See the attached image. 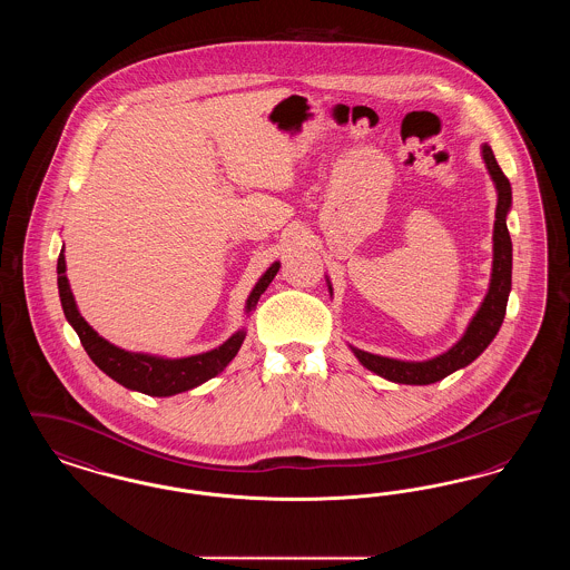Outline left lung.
I'll return each instance as SVG.
<instances>
[{
  "label": "left lung",
  "instance_id": "obj_1",
  "mask_svg": "<svg viewBox=\"0 0 570 570\" xmlns=\"http://www.w3.org/2000/svg\"><path fill=\"white\" fill-rule=\"evenodd\" d=\"M483 160L488 164L489 175L498 188V207H495V224H493V272H491L488 297L460 342L449 353L440 354L432 361L410 363V361L386 358V356L363 353L354 348L356 358L382 379L402 382V384H432L438 380L446 379L449 374L465 367L483 353L502 326L504 314H507V301L511 293V272H513V245L507 228V214H509L513 194H511V184L502 173L500 164L495 163V156L489 145H483Z\"/></svg>",
  "mask_w": 570,
  "mask_h": 570
}]
</instances>
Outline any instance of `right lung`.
Here are the masks:
<instances>
[{
    "instance_id": "obj_1",
    "label": "right lung",
    "mask_w": 570,
    "mask_h": 570,
    "mask_svg": "<svg viewBox=\"0 0 570 570\" xmlns=\"http://www.w3.org/2000/svg\"><path fill=\"white\" fill-rule=\"evenodd\" d=\"M277 272H279V263L272 265L267 273L258 279V284L254 286L252 295L247 298V312H252L256 307L258 298L267 291V286L272 284ZM57 286H59L63 314H66L68 323L75 326V331L79 333L82 348H85V353L89 354V358L110 379L117 380L126 389L140 391L145 395L168 397V395L194 389V386L203 384L205 380L214 379L235 358V354L239 353V348L244 344L245 331H237L228 342H224L216 351L196 354L188 358L170 361V358H158V356H149V354L126 353V351L109 344L107 340H102L79 314L75 297L70 293V286H68L63 252L57 258Z\"/></svg>"
}]
</instances>
